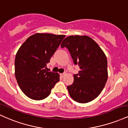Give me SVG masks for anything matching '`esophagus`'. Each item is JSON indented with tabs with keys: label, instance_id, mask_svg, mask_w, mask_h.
Returning <instances> with one entry per match:
<instances>
[{
	"label": "esophagus",
	"instance_id": "34e87169",
	"mask_svg": "<svg viewBox=\"0 0 128 128\" xmlns=\"http://www.w3.org/2000/svg\"><path fill=\"white\" fill-rule=\"evenodd\" d=\"M60 75H61V76L62 77V78H64V77L66 76V73H61V74H60Z\"/></svg>",
	"mask_w": 128,
	"mask_h": 128
}]
</instances>
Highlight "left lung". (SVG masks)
Listing matches in <instances>:
<instances>
[{
    "label": "left lung",
    "mask_w": 128,
    "mask_h": 128,
    "mask_svg": "<svg viewBox=\"0 0 128 128\" xmlns=\"http://www.w3.org/2000/svg\"><path fill=\"white\" fill-rule=\"evenodd\" d=\"M61 47L70 52L74 64L79 66V73L67 86L70 96L76 102L86 103L100 94L108 78L105 54L93 39L87 36H70Z\"/></svg>",
    "instance_id": "1"
}]
</instances>
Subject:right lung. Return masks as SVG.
<instances>
[{
    "label": "right lung",
    "mask_w": 128,
    "mask_h": 128,
    "mask_svg": "<svg viewBox=\"0 0 128 128\" xmlns=\"http://www.w3.org/2000/svg\"><path fill=\"white\" fill-rule=\"evenodd\" d=\"M65 35L36 33L25 41L16 54L15 75L20 89L32 100L46 98L60 80L58 73L48 72L46 64Z\"/></svg>",
    "instance_id": "right-lung-1"
}]
</instances>
